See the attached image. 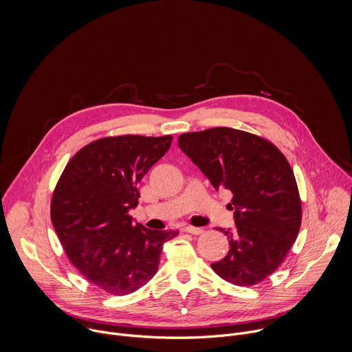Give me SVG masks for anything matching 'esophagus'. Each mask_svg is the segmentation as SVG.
<instances>
[{
    "label": "esophagus",
    "mask_w": 352,
    "mask_h": 352,
    "mask_svg": "<svg viewBox=\"0 0 352 352\" xmlns=\"http://www.w3.org/2000/svg\"><path fill=\"white\" fill-rule=\"evenodd\" d=\"M184 231L188 234H192V235L204 234V228H199V227H186V228H184Z\"/></svg>",
    "instance_id": "esophagus-1"
}]
</instances>
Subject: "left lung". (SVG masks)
Masks as SVG:
<instances>
[{"instance_id": "1", "label": "left lung", "mask_w": 352, "mask_h": 352, "mask_svg": "<svg viewBox=\"0 0 352 352\" xmlns=\"http://www.w3.org/2000/svg\"><path fill=\"white\" fill-rule=\"evenodd\" d=\"M178 144L217 190L232 193L236 227L220 230L230 250L212 269L234 285L262 283L285 259L302 220L288 160L267 139L227 126L182 133Z\"/></svg>"}]
</instances>
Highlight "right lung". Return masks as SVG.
Here are the masks:
<instances>
[{
    "instance_id": "obj_1",
    "label": "right lung",
    "mask_w": 352,
    "mask_h": 352,
    "mask_svg": "<svg viewBox=\"0 0 352 352\" xmlns=\"http://www.w3.org/2000/svg\"><path fill=\"white\" fill-rule=\"evenodd\" d=\"M171 135L97 139L69 160L52 199V221L71 263L93 285L126 295L157 273L178 231L133 224L138 184L170 148Z\"/></svg>"
}]
</instances>
